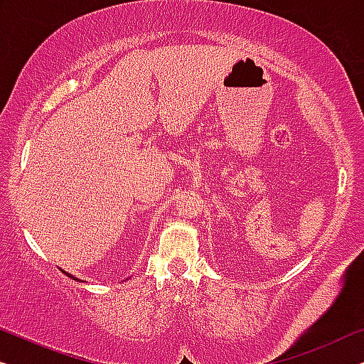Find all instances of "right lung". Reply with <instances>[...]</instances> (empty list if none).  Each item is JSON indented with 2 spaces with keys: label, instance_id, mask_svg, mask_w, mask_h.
Returning <instances> with one entry per match:
<instances>
[{
  "label": "right lung",
  "instance_id": "1",
  "mask_svg": "<svg viewBox=\"0 0 364 364\" xmlns=\"http://www.w3.org/2000/svg\"><path fill=\"white\" fill-rule=\"evenodd\" d=\"M60 269H62V268H60ZM62 273H65V274H67V276H68V278H73L75 281H81V279H78V278H75V276H73V274H70V273H67V271H63V269H62Z\"/></svg>",
  "mask_w": 364,
  "mask_h": 364
}]
</instances>
